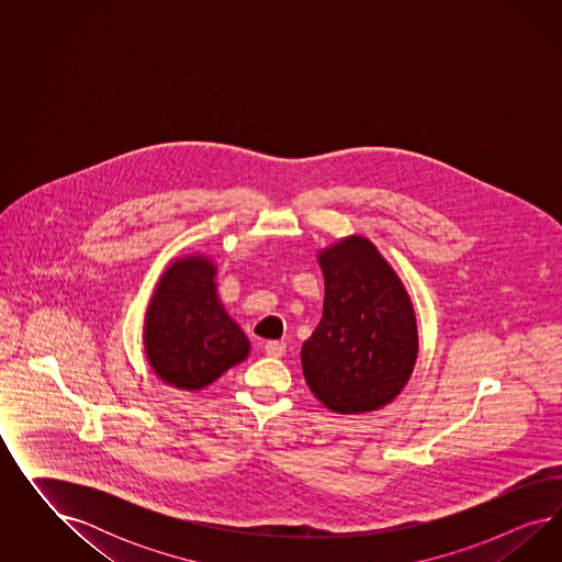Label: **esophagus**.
<instances>
[{"mask_svg": "<svg viewBox=\"0 0 562 562\" xmlns=\"http://www.w3.org/2000/svg\"><path fill=\"white\" fill-rule=\"evenodd\" d=\"M263 350H266V355H268V357H284V352H286V344L278 340L266 341V344H263Z\"/></svg>", "mask_w": 562, "mask_h": 562, "instance_id": "esophagus-1", "label": "esophagus"}]
</instances>
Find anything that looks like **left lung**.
Segmentation results:
<instances>
[{"instance_id": "1", "label": "left lung", "mask_w": 562, "mask_h": 562, "mask_svg": "<svg viewBox=\"0 0 562 562\" xmlns=\"http://www.w3.org/2000/svg\"><path fill=\"white\" fill-rule=\"evenodd\" d=\"M319 266L324 317L301 350L306 385L331 412L379 409L408 383L418 355L408 292L367 238H344Z\"/></svg>"}]
</instances>
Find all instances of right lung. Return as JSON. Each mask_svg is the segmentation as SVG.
<instances>
[{
  "mask_svg": "<svg viewBox=\"0 0 562 562\" xmlns=\"http://www.w3.org/2000/svg\"><path fill=\"white\" fill-rule=\"evenodd\" d=\"M216 268L202 256L170 266L146 315L154 373L179 390H202L249 355V340L216 296Z\"/></svg>",
  "mask_w": 562,
  "mask_h": 562,
  "instance_id": "right-lung-1",
  "label": "right lung"
}]
</instances>
